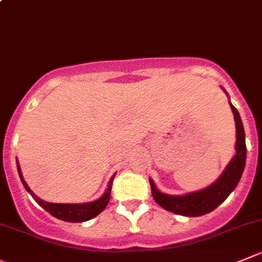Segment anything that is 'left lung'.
Listing matches in <instances>:
<instances>
[{
    "label": "left lung",
    "instance_id": "obj_1",
    "mask_svg": "<svg viewBox=\"0 0 262 262\" xmlns=\"http://www.w3.org/2000/svg\"><path fill=\"white\" fill-rule=\"evenodd\" d=\"M230 108L234 114L236 128V141H235V156L233 157L220 178L211 184L207 188L202 190L193 191V193L184 194V195H170L159 191L154 185V181L149 179L151 188V194L157 203L164 210L181 216L196 217V216L206 215L220 206L229 196V194L235 189L242 173L246 166V157H247V148H246V135L243 123L239 117L238 111L229 101Z\"/></svg>",
    "mask_w": 262,
    "mask_h": 262
}]
</instances>
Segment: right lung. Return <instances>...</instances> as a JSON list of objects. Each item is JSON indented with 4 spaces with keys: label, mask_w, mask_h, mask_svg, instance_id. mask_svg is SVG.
<instances>
[{
    "label": "right lung",
    "mask_w": 262,
    "mask_h": 262,
    "mask_svg": "<svg viewBox=\"0 0 262 262\" xmlns=\"http://www.w3.org/2000/svg\"><path fill=\"white\" fill-rule=\"evenodd\" d=\"M17 172H19V176H20V180L21 183H23L26 190L33 196L34 201H36L42 208H45V210H46L50 215L54 216V217L59 219V220L68 221V223H83V221L91 220V219L96 217V216L106 207V204L109 203L112 183H113L114 179L113 175V178L109 181L105 193H104L100 198L96 199V201L94 202H89V203H50V202H46L43 201V199L38 198V196L31 190L28 184H27L26 180L23 179L19 164H17Z\"/></svg>",
    "instance_id": "add662e5"
}]
</instances>
